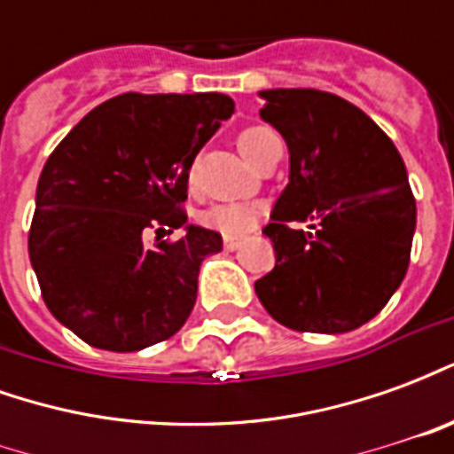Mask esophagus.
I'll return each mask as SVG.
<instances>
[{
	"label": "esophagus",
	"instance_id": "esophagus-1",
	"mask_svg": "<svg viewBox=\"0 0 454 454\" xmlns=\"http://www.w3.org/2000/svg\"><path fill=\"white\" fill-rule=\"evenodd\" d=\"M223 247H226V250H236V247H240V238L223 236Z\"/></svg>",
	"mask_w": 454,
	"mask_h": 454
}]
</instances>
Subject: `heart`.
<instances>
[{
    "label": "heart",
    "instance_id": "b5f03b06",
    "mask_svg": "<svg viewBox=\"0 0 454 454\" xmlns=\"http://www.w3.org/2000/svg\"><path fill=\"white\" fill-rule=\"evenodd\" d=\"M270 136H277L275 130L265 129V126H253L246 129L238 136V148L247 160L255 158L260 143L267 140ZM204 226L221 231V233H246L247 228H253L257 221V207L246 204V201H228V204H214L201 214Z\"/></svg>",
    "mask_w": 454,
    "mask_h": 454
}]
</instances>
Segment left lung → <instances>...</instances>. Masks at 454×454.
Returning <instances> with one entry per match:
<instances>
[{
  "label": "left lung",
  "mask_w": 454,
  "mask_h": 454,
  "mask_svg": "<svg viewBox=\"0 0 454 454\" xmlns=\"http://www.w3.org/2000/svg\"><path fill=\"white\" fill-rule=\"evenodd\" d=\"M262 121L289 148V182L265 228L277 265L255 282L292 331L348 333L380 314L409 270L416 201L399 150L340 97L262 90ZM286 220H316L314 234Z\"/></svg>",
  "instance_id": "left-lung-1"
}]
</instances>
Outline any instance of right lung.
I'll list each match as a JSON object with an SVG mask.
<instances>
[{"label":"right lung","instance_id":"right-lung-1","mask_svg":"<svg viewBox=\"0 0 454 454\" xmlns=\"http://www.w3.org/2000/svg\"><path fill=\"white\" fill-rule=\"evenodd\" d=\"M218 92L119 94L74 126L45 162L28 257L51 314L92 348L143 350L184 325L199 267L223 247L187 223L192 162L231 119ZM148 227H184L145 247Z\"/></svg>","mask_w":454,"mask_h":454}]
</instances>
